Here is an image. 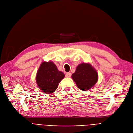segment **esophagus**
<instances>
[{
    "label": "esophagus",
    "mask_w": 133,
    "mask_h": 133,
    "mask_svg": "<svg viewBox=\"0 0 133 133\" xmlns=\"http://www.w3.org/2000/svg\"><path fill=\"white\" fill-rule=\"evenodd\" d=\"M71 73H67L65 75V76L66 77H71Z\"/></svg>",
    "instance_id": "34e87169"
}]
</instances>
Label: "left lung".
<instances>
[{"label": "left lung", "mask_w": 133, "mask_h": 133, "mask_svg": "<svg viewBox=\"0 0 133 133\" xmlns=\"http://www.w3.org/2000/svg\"><path fill=\"white\" fill-rule=\"evenodd\" d=\"M71 77L76 83L77 87L80 90L85 91L91 89L97 82L98 74L90 64L82 63L77 67Z\"/></svg>", "instance_id": "1"}]
</instances>
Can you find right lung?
<instances>
[{"mask_svg": "<svg viewBox=\"0 0 133 133\" xmlns=\"http://www.w3.org/2000/svg\"><path fill=\"white\" fill-rule=\"evenodd\" d=\"M65 74L59 71L52 62H43L36 76V81L43 92L50 94L57 89L59 83L64 78Z\"/></svg>", "mask_w": 133, "mask_h": 133, "instance_id": "right-lung-1", "label": "right lung"}]
</instances>
